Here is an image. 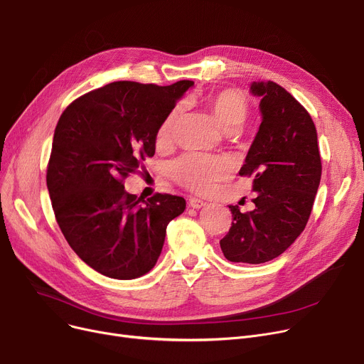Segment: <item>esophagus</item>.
Returning <instances> with one entry per match:
<instances>
[{"label":"esophagus","mask_w":364,"mask_h":364,"mask_svg":"<svg viewBox=\"0 0 364 364\" xmlns=\"http://www.w3.org/2000/svg\"><path fill=\"white\" fill-rule=\"evenodd\" d=\"M188 206L193 208V209H200V208L206 206V202L202 200V199H198V198H190L188 199Z\"/></svg>","instance_id":"obj_1"}]
</instances>
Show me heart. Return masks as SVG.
I'll use <instances>...</instances> for the list:
<instances>
[{"instance_id": "1", "label": "heart", "mask_w": 364, "mask_h": 364, "mask_svg": "<svg viewBox=\"0 0 364 364\" xmlns=\"http://www.w3.org/2000/svg\"><path fill=\"white\" fill-rule=\"evenodd\" d=\"M214 117L218 124L227 131H236L246 121L250 113V105L236 90H224L217 92L209 100ZM181 107L172 109L158 129V143L164 144L171 140L172 128L180 118ZM232 164L225 158L206 156L199 153H187L171 162L169 174L183 187L198 193H208L215 183L230 174Z\"/></svg>"}]
</instances>
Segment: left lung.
<instances>
[{
	"label": "left lung",
	"instance_id": "8db88e82",
	"mask_svg": "<svg viewBox=\"0 0 364 364\" xmlns=\"http://www.w3.org/2000/svg\"><path fill=\"white\" fill-rule=\"evenodd\" d=\"M262 122L239 171L254 177L255 209L230 205L232 227L220 240L232 262L261 264L283 254L304 232L321 177L314 122L295 97L273 81L254 82Z\"/></svg>",
	"mask_w": 364,
	"mask_h": 364
}]
</instances>
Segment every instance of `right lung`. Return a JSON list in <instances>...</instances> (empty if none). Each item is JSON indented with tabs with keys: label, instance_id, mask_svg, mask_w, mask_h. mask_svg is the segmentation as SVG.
I'll return each instance as SVG.
<instances>
[{
	"label": "right lung",
	"instance_id": "right-lung-1",
	"mask_svg": "<svg viewBox=\"0 0 364 364\" xmlns=\"http://www.w3.org/2000/svg\"><path fill=\"white\" fill-rule=\"evenodd\" d=\"M193 85L110 82L73 100L55 125L47 187L69 246L103 276L129 280L155 267L166 225L183 214L181 196L147 200L124 180L155 155L158 129Z\"/></svg>",
	"mask_w": 364,
	"mask_h": 364
}]
</instances>
